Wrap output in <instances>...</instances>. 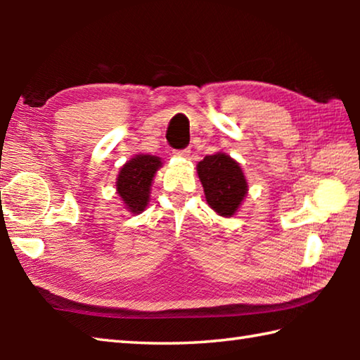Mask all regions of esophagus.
I'll list each match as a JSON object with an SVG mask.
<instances>
[{"label": "esophagus", "instance_id": "34e87169", "mask_svg": "<svg viewBox=\"0 0 360 360\" xmlns=\"http://www.w3.org/2000/svg\"><path fill=\"white\" fill-rule=\"evenodd\" d=\"M173 154H174L176 157L187 158V157H191V149H174Z\"/></svg>", "mask_w": 360, "mask_h": 360}]
</instances>
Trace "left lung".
Listing matches in <instances>:
<instances>
[{
	"label": "left lung",
	"mask_w": 360,
	"mask_h": 360,
	"mask_svg": "<svg viewBox=\"0 0 360 360\" xmlns=\"http://www.w3.org/2000/svg\"><path fill=\"white\" fill-rule=\"evenodd\" d=\"M206 202L221 216H233L248 192V182L233 158L217 152L197 165Z\"/></svg>",
	"instance_id": "obj_1"
}]
</instances>
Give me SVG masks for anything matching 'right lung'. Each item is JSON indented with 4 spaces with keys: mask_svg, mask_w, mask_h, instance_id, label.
Wrapping results in <instances>:
<instances>
[{
    "mask_svg": "<svg viewBox=\"0 0 360 360\" xmlns=\"http://www.w3.org/2000/svg\"><path fill=\"white\" fill-rule=\"evenodd\" d=\"M160 165L158 157L139 154L122 167L117 178V193L129 211L138 214L148 206L152 178Z\"/></svg>",
    "mask_w": 360,
    "mask_h": 360,
    "instance_id": "1",
    "label": "right lung"
}]
</instances>
